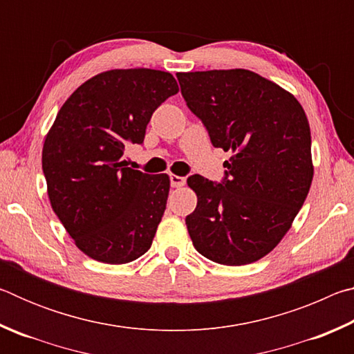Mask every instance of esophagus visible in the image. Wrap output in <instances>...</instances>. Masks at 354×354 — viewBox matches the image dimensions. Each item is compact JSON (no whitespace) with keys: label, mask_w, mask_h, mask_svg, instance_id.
Here are the masks:
<instances>
[{"label":"esophagus","mask_w":354,"mask_h":354,"mask_svg":"<svg viewBox=\"0 0 354 354\" xmlns=\"http://www.w3.org/2000/svg\"><path fill=\"white\" fill-rule=\"evenodd\" d=\"M170 183H171V187H183L185 184V178L178 176V175H170Z\"/></svg>","instance_id":"1"}]
</instances>
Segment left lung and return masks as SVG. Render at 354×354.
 <instances>
[{
  "instance_id": "1",
  "label": "left lung",
  "mask_w": 354,
  "mask_h": 354,
  "mask_svg": "<svg viewBox=\"0 0 354 354\" xmlns=\"http://www.w3.org/2000/svg\"><path fill=\"white\" fill-rule=\"evenodd\" d=\"M176 76L212 145L232 153L223 184L187 179L198 198L185 217L194 247L223 266L259 261L287 234L309 194L314 165L306 113L290 92L254 71Z\"/></svg>"
}]
</instances>
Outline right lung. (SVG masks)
<instances>
[{"mask_svg": "<svg viewBox=\"0 0 354 354\" xmlns=\"http://www.w3.org/2000/svg\"><path fill=\"white\" fill-rule=\"evenodd\" d=\"M169 71L115 68L81 84L62 104L41 149L48 198L75 245L104 263H128L151 247L170 190L167 173L124 165L153 112L176 95Z\"/></svg>", "mask_w": 354, "mask_h": 354, "instance_id": "add662e5", "label": "right lung"}]
</instances>
